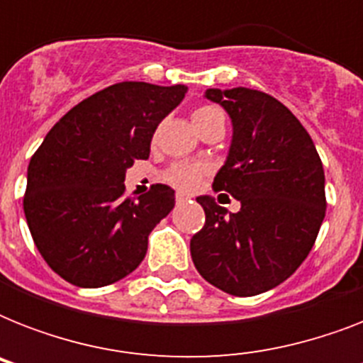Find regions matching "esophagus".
Instances as JSON below:
<instances>
[{
    "label": "esophagus",
    "mask_w": 363,
    "mask_h": 363,
    "mask_svg": "<svg viewBox=\"0 0 363 363\" xmlns=\"http://www.w3.org/2000/svg\"><path fill=\"white\" fill-rule=\"evenodd\" d=\"M175 199H177V203H184V201H188V199H190V196L184 192H177Z\"/></svg>",
    "instance_id": "1"
}]
</instances>
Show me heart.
Here are the masks:
<instances>
[{"instance_id": "heart-1", "label": "heart", "mask_w": 363, "mask_h": 363, "mask_svg": "<svg viewBox=\"0 0 363 363\" xmlns=\"http://www.w3.org/2000/svg\"><path fill=\"white\" fill-rule=\"evenodd\" d=\"M220 111L215 109V107H199V109L194 111L192 122L194 125L199 124V122L207 121L209 116L218 115ZM207 173V167L203 164H192V162H175L171 164L167 169L164 171V181H167L169 184H173L179 190H184V192H190L194 188H198V184L201 182L203 175Z\"/></svg>"}]
</instances>
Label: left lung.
<instances>
[{
    "instance_id": "1",
    "label": "left lung",
    "mask_w": 363,
    "mask_h": 363,
    "mask_svg": "<svg viewBox=\"0 0 363 363\" xmlns=\"http://www.w3.org/2000/svg\"><path fill=\"white\" fill-rule=\"evenodd\" d=\"M232 118V143L213 188L241 203L228 213L199 196L205 226L190 239L199 275L222 292L247 298L284 282L315 245L326 215L324 167L311 135L269 94L207 88Z\"/></svg>"
}]
</instances>
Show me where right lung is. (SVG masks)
I'll return each instance as SVG.
<instances>
[{"label":"right lung","instance_id":"obj_1","mask_svg":"<svg viewBox=\"0 0 363 363\" xmlns=\"http://www.w3.org/2000/svg\"><path fill=\"white\" fill-rule=\"evenodd\" d=\"M188 86L118 82L60 118L28 165L24 215L37 250L71 284L99 288L141 264L148 233L175 205L154 184L124 196L125 169L147 160L158 124Z\"/></svg>","mask_w":363,"mask_h":363}]
</instances>
